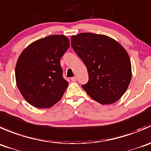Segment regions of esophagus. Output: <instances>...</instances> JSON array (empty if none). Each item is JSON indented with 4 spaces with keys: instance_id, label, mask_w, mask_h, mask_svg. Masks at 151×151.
Returning <instances> with one entry per match:
<instances>
[{
    "instance_id": "1",
    "label": "esophagus",
    "mask_w": 151,
    "mask_h": 151,
    "mask_svg": "<svg viewBox=\"0 0 151 151\" xmlns=\"http://www.w3.org/2000/svg\"><path fill=\"white\" fill-rule=\"evenodd\" d=\"M70 79H71V81H72L75 82V81H77V77H76V76H74V77L71 78Z\"/></svg>"
}]
</instances>
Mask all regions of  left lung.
<instances>
[{"mask_svg": "<svg viewBox=\"0 0 151 151\" xmlns=\"http://www.w3.org/2000/svg\"><path fill=\"white\" fill-rule=\"evenodd\" d=\"M71 46L87 68L89 80L81 85L86 93L103 105L118 101L131 79V61L123 46L93 33L72 36Z\"/></svg>", "mask_w": 151, "mask_h": 151, "instance_id": "obj_1", "label": "left lung"}]
</instances>
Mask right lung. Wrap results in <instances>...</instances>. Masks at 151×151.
<instances>
[{
  "instance_id": "right-lung-1",
  "label": "right lung",
  "mask_w": 151,
  "mask_h": 151,
  "mask_svg": "<svg viewBox=\"0 0 151 151\" xmlns=\"http://www.w3.org/2000/svg\"><path fill=\"white\" fill-rule=\"evenodd\" d=\"M70 47L65 36L40 39L22 52L15 68L17 86L25 101L39 109L50 108L62 98L68 86L60 59Z\"/></svg>"
}]
</instances>
